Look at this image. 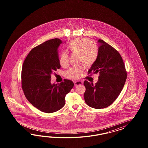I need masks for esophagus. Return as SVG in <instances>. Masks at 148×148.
<instances>
[{"mask_svg":"<svg viewBox=\"0 0 148 148\" xmlns=\"http://www.w3.org/2000/svg\"><path fill=\"white\" fill-rule=\"evenodd\" d=\"M74 85L77 86L82 85L83 84V82L82 81H74Z\"/></svg>","mask_w":148,"mask_h":148,"instance_id":"obj_1","label":"esophagus"}]
</instances>
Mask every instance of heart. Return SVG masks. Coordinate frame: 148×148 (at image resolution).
<instances>
[{"label":"heart","mask_w":148,"mask_h":148,"mask_svg":"<svg viewBox=\"0 0 148 148\" xmlns=\"http://www.w3.org/2000/svg\"><path fill=\"white\" fill-rule=\"evenodd\" d=\"M67 49L72 54H78L79 61L86 66H90L96 62L98 58L99 51L94 42L88 38H77L72 40L67 45ZM59 63L61 67H67L69 65V55L63 52L60 55ZM82 65L71 67L66 73L68 78L77 80L82 76L84 71Z\"/></svg>","instance_id":"b5f03b06"}]
</instances>
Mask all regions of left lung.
Returning <instances> with one entry per match:
<instances>
[{"label": "left lung", "mask_w": 148, "mask_h": 148, "mask_svg": "<svg viewBox=\"0 0 148 148\" xmlns=\"http://www.w3.org/2000/svg\"><path fill=\"white\" fill-rule=\"evenodd\" d=\"M98 58L88 74H99L93 85L88 81L85 86L86 103L94 108H104L111 105L121 93L125 83L127 72L121 55L111 45L99 40Z\"/></svg>", "instance_id": "obj_1"}]
</instances>
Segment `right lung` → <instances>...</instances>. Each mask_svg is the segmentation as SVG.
<instances>
[{
	"mask_svg": "<svg viewBox=\"0 0 148 148\" xmlns=\"http://www.w3.org/2000/svg\"><path fill=\"white\" fill-rule=\"evenodd\" d=\"M62 40L54 38L32 49L25 59L22 69V88L30 103L45 113L61 109L65 97L74 86L73 82L64 79L51 84V75L61 67L58 49Z\"/></svg>",
	"mask_w": 148,
	"mask_h": 148,
	"instance_id": "obj_1",
	"label": "right lung"
}]
</instances>
